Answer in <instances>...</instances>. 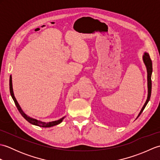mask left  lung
Returning a JSON list of instances; mask_svg holds the SVG:
<instances>
[{"label":"left lung","mask_w":160,"mask_h":160,"mask_svg":"<svg viewBox=\"0 0 160 160\" xmlns=\"http://www.w3.org/2000/svg\"><path fill=\"white\" fill-rule=\"evenodd\" d=\"M143 61L146 65V67H147V81H148V97H147V100L146 101V102L144 105L142 107L141 111L139 113L138 118L140 116L141 113H142V111H144V108L147 106V104H148L149 100H150L151 98V88H152V82H151V74H152V61L150 58V56L148 53H144V56H143Z\"/></svg>","instance_id":"8db88e82"}]
</instances>
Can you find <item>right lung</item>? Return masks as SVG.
<instances>
[{"label":"right lung","mask_w":160,"mask_h":160,"mask_svg":"<svg viewBox=\"0 0 160 160\" xmlns=\"http://www.w3.org/2000/svg\"><path fill=\"white\" fill-rule=\"evenodd\" d=\"M9 91H10V94H11V96L13 98V101H14V103L16 104V106L17 107V108H18V111L20 112V113L22 115V116L25 119V120L29 122V123H31L33 125H36V126H38V127H53V126H55V125H57L58 124L60 123H61L62 122V121L63 120V119L64 118V117L62 118L61 119H60V120H56V121H53V122H41L40 120H36V119H33V118H30L29 116H28L24 112L22 111V110L21 109V108H20V105L18 104V102H17L16 99L14 97V95H13V87H12V76H10V78H9Z\"/></svg>","instance_id":"add662e5"}]
</instances>
